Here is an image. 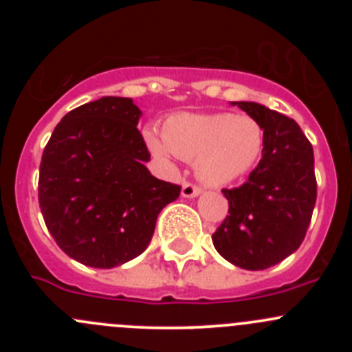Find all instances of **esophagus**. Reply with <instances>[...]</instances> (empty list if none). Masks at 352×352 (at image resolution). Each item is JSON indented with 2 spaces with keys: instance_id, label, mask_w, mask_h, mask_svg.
I'll list each match as a JSON object with an SVG mask.
<instances>
[{
  "instance_id": "obj_1",
  "label": "esophagus",
  "mask_w": 352,
  "mask_h": 352,
  "mask_svg": "<svg viewBox=\"0 0 352 352\" xmlns=\"http://www.w3.org/2000/svg\"><path fill=\"white\" fill-rule=\"evenodd\" d=\"M201 187L196 186V184L192 182H184L182 184V196L184 197H196L201 194Z\"/></svg>"
}]
</instances>
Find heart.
Listing matches in <instances>:
<instances>
[{"label":"heart","mask_w":352,"mask_h":352,"mask_svg":"<svg viewBox=\"0 0 352 352\" xmlns=\"http://www.w3.org/2000/svg\"><path fill=\"white\" fill-rule=\"evenodd\" d=\"M264 127L250 116L179 113L163 126V140L146 136L151 151L166 160L177 155L196 162L197 175L212 186L233 182L247 175L264 150Z\"/></svg>","instance_id":"obj_1"}]
</instances>
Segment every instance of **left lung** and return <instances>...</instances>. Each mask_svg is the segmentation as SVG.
Segmentation results:
<instances>
[{"label":"left lung","mask_w":352,"mask_h":352,"mask_svg":"<svg viewBox=\"0 0 352 352\" xmlns=\"http://www.w3.org/2000/svg\"><path fill=\"white\" fill-rule=\"evenodd\" d=\"M264 127V150L247 182L223 189L230 214L212 233L232 264L262 271L298 250L314 214V148L296 122L255 102H235Z\"/></svg>","instance_id":"left-lung-1"}]
</instances>
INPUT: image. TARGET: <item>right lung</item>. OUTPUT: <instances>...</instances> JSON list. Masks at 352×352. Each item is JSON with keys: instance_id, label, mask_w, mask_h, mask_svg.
Segmentation results:
<instances>
[{"instance_id": "add662e5", "label": "right lung", "mask_w": 352, "mask_h": 352, "mask_svg": "<svg viewBox=\"0 0 352 352\" xmlns=\"http://www.w3.org/2000/svg\"><path fill=\"white\" fill-rule=\"evenodd\" d=\"M133 98L102 97L67 112L41 160L38 204L56 243L74 261L110 269L138 257L180 186L148 172Z\"/></svg>"}]
</instances>
